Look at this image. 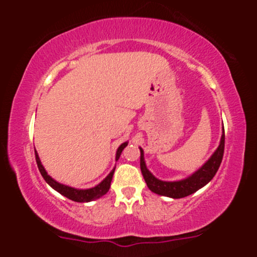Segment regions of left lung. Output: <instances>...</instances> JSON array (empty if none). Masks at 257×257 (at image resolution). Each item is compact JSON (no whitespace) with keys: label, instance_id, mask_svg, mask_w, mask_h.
<instances>
[{"label":"left lung","instance_id":"8db88e82","mask_svg":"<svg viewBox=\"0 0 257 257\" xmlns=\"http://www.w3.org/2000/svg\"><path fill=\"white\" fill-rule=\"evenodd\" d=\"M223 151H225V131L222 133V138H221V143L215 153L211 156V158L197 170L193 175L190 178L181 180V181H174L167 182L161 181V180L156 179L151 173L147 170L145 161H144V151L140 149V168L141 173H143L144 179H145L147 187L152 191V192L161 194V196L172 197V198H184V197L190 196L205 186L214 178L219 169L221 162H222Z\"/></svg>","mask_w":257,"mask_h":257}]
</instances>
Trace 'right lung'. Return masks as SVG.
Instances as JSON below:
<instances>
[{"label": "right lung", "mask_w": 257, "mask_h": 257, "mask_svg": "<svg viewBox=\"0 0 257 257\" xmlns=\"http://www.w3.org/2000/svg\"><path fill=\"white\" fill-rule=\"evenodd\" d=\"M126 145H128V143L122 144V145L118 147V150H117L116 159L119 158L120 153H122L123 149H124ZM35 157H36V163H37L38 170H40L41 175L43 176V179L47 181V184L51 186V187L54 188L55 191H58L59 193L66 197V198L73 200V202H78V203L91 202V200L98 199V198H100V197H102L104 194L108 192V190H110L112 176H113L114 169L112 170L110 174H108L107 178H106L104 181L100 182V184L98 186H95V187L89 188V190H76V188H72V187H69V186L61 185V184H59V182L55 181V180H53L51 176H49L48 174L46 173V170H44L43 166L41 164V161H40V158H38V155H37L36 151H35Z\"/></svg>", "instance_id": "obj_1"}]
</instances>
